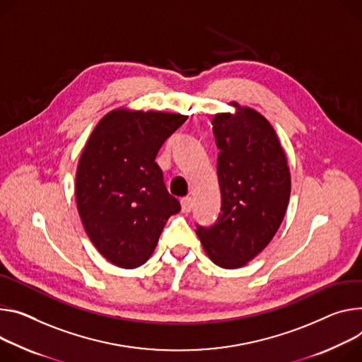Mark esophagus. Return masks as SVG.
I'll list each match as a JSON object with an SVG mask.
<instances>
[{
	"label": "esophagus",
	"mask_w": 362,
	"mask_h": 362,
	"mask_svg": "<svg viewBox=\"0 0 362 362\" xmlns=\"http://www.w3.org/2000/svg\"><path fill=\"white\" fill-rule=\"evenodd\" d=\"M180 205H182V211L185 214H189L192 206H193V199L190 198V196H185V198L180 199Z\"/></svg>",
	"instance_id": "1"
}]
</instances>
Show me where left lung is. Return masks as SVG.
Segmentation results:
<instances>
[{
  "label": "left lung",
  "mask_w": 362,
  "mask_h": 362,
  "mask_svg": "<svg viewBox=\"0 0 362 362\" xmlns=\"http://www.w3.org/2000/svg\"><path fill=\"white\" fill-rule=\"evenodd\" d=\"M233 105L237 115L212 118L221 214L211 226L196 223L206 254L223 269L245 266L266 248L290 198L287 160L273 127L254 110Z\"/></svg>",
  "instance_id": "8db88e82"
}]
</instances>
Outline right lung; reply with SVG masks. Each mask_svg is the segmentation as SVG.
<instances>
[{
  "mask_svg": "<svg viewBox=\"0 0 362 362\" xmlns=\"http://www.w3.org/2000/svg\"><path fill=\"white\" fill-rule=\"evenodd\" d=\"M186 115L112 111L83 148L76 204L85 231L112 264L143 266L168 219L180 211L163 182L156 156Z\"/></svg>",
  "mask_w": 362,
  "mask_h": 362,
  "instance_id": "obj_1",
  "label": "right lung"
}]
</instances>
